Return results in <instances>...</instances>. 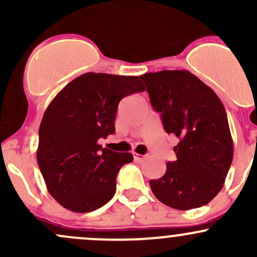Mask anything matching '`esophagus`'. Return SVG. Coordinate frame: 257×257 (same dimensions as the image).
Segmentation results:
<instances>
[{
  "label": "esophagus",
  "mask_w": 257,
  "mask_h": 257,
  "mask_svg": "<svg viewBox=\"0 0 257 257\" xmlns=\"http://www.w3.org/2000/svg\"><path fill=\"white\" fill-rule=\"evenodd\" d=\"M144 159H145V155H141L134 153V160H137V162H143Z\"/></svg>",
  "instance_id": "1"
}]
</instances>
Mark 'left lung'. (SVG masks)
<instances>
[{
	"label": "left lung",
	"instance_id": "left-lung-1",
	"mask_svg": "<svg viewBox=\"0 0 257 257\" xmlns=\"http://www.w3.org/2000/svg\"><path fill=\"white\" fill-rule=\"evenodd\" d=\"M150 103L168 134H174L177 159L149 185L158 200L178 210L200 208L219 194L234 157L221 100L189 71L145 73Z\"/></svg>",
	"mask_w": 257,
	"mask_h": 257
}]
</instances>
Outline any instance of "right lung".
I'll return each mask as SVG.
<instances>
[{"label": "right lung", "mask_w": 257, "mask_h": 257, "mask_svg": "<svg viewBox=\"0 0 257 257\" xmlns=\"http://www.w3.org/2000/svg\"><path fill=\"white\" fill-rule=\"evenodd\" d=\"M144 90L138 77L89 72L69 82L48 105L37 162L49 194L63 208L94 211L113 198L116 174L133 155L102 148L98 141L115 132L120 99Z\"/></svg>", "instance_id": "obj_1"}]
</instances>
